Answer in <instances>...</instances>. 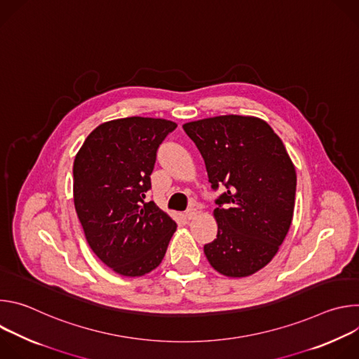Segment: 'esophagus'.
Instances as JSON below:
<instances>
[{
    "mask_svg": "<svg viewBox=\"0 0 359 359\" xmlns=\"http://www.w3.org/2000/svg\"><path fill=\"white\" fill-rule=\"evenodd\" d=\"M196 216H197V210H196L194 208H190V209L186 212V219H187V220H193Z\"/></svg>",
    "mask_w": 359,
    "mask_h": 359,
    "instance_id": "1",
    "label": "esophagus"
}]
</instances>
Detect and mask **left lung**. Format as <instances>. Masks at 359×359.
<instances>
[{"label":"left lung","instance_id":"8db88e82","mask_svg":"<svg viewBox=\"0 0 359 359\" xmlns=\"http://www.w3.org/2000/svg\"><path fill=\"white\" fill-rule=\"evenodd\" d=\"M183 129L201 153L212 189L226 187L213 212L217 238L204 254L226 277L257 273L277 254L294 215L297 175L285 146L254 116H215Z\"/></svg>","mask_w":359,"mask_h":359}]
</instances>
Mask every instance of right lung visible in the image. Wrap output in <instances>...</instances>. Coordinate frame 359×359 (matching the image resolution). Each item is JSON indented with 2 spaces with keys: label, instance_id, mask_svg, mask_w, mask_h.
<instances>
[{
  "label": "right lung",
  "instance_id": "add662e5",
  "mask_svg": "<svg viewBox=\"0 0 359 359\" xmlns=\"http://www.w3.org/2000/svg\"><path fill=\"white\" fill-rule=\"evenodd\" d=\"M176 123L123 118L99 125L74 162V203L97 259L125 277H140L163 260L176 223L147 201L156 151Z\"/></svg>",
  "mask_w": 359,
  "mask_h": 359
}]
</instances>
